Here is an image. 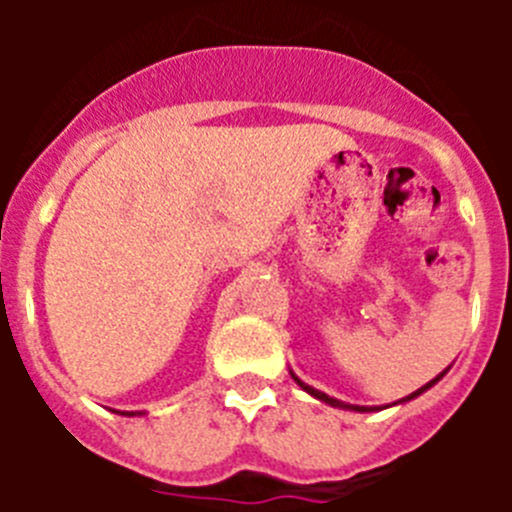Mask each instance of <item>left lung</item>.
I'll use <instances>...</instances> for the list:
<instances>
[{
    "label": "left lung",
    "mask_w": 512,
    "mask_h": 512,
    "mask_svg": "<svg viewBox=\"0 0 512 512\" xmlns=\"http://www.w3.org/2000/svg\"><path fill=\"white\" fill-rule=\"evenodd\" d=\"M441 377H443V374H441ZM441 377H436V379H433V382H428V384H425V387H420L418 392H413V395H408V400H413V397H418L420 392H425V390H428V387H433V384H436L438 379H441ZM295 382L300 384L302 390H305V392H310V395H315V397H318V400L328 402V405H336V408H348V405H343V402L333 400V397H328V395H323V392H318V390H312V387H307V384H305V382H300V379H297V377H295ZM356 410H359V408H356Z\"/></svg>",
    "instance_id": "left-lung-1"
}]
</instances>
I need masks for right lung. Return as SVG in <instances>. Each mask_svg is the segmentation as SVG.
<instances>
[{"mask_svg": "<svg viewBox=\"0 0 512 512\" xmlns=\"http://www.w3.org/2000/svg\"><path fill=\"white\" fill-rule=\"evenodd\" d=\"M130 415H133V413H130Z\"/></svg>", "mask_w": 512, "mask_h": 512, "instance_id": "obj_1", "label": "right lung"}]
</instances>
